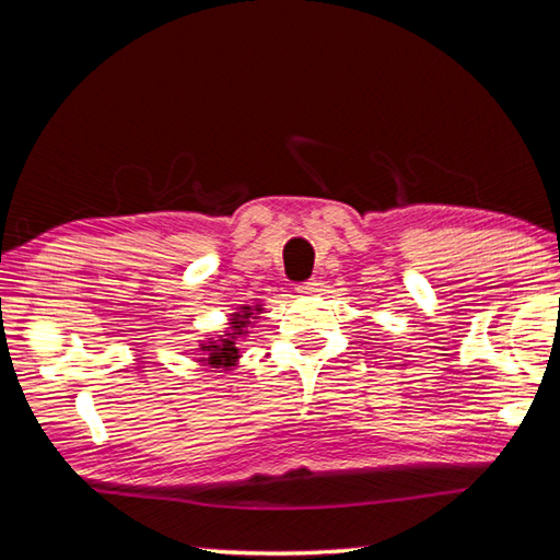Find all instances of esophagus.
Here are the masks:
<instances>
[{
    "label": "esophagus",
    "mask_w": 560,
    "mask_h": 560,
    "mask_svg": "<svg viewBox=\"0 0 560 560\" xmlns=\"http://www.w3.org/2000/svg\"><path fill=\"white\" fill-rule=\"evenodd\" d=\"M318 291V281H303V283H299L296 287V293H301V296H313V293Z\"/></svg>",
    "instance_id": "1"
}]
</instances>
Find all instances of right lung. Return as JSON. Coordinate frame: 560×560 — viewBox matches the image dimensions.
<instances>
[{
	"mask_svg": "<svg viewBox=\"0 0 560 560\" xmlns=\"http://www.w3.org/2000/svg\"><path fill=\"white\" fill-rule=\"evenodd\" d=\"M259 313H261V303H257V306H240V311L230 315V328L225 332L218 335V338H208L200 342L198 350H202V354H206V358H200V362H206L215 370L235 368L242 358L237 340L245 338L252 328V323L259 318Z\"/></svg>",
	"mask_w": 560,
	"mask_h": 560,
	"instance_id": "add662e5",
	"label": "right lung"
}]
</instances>
